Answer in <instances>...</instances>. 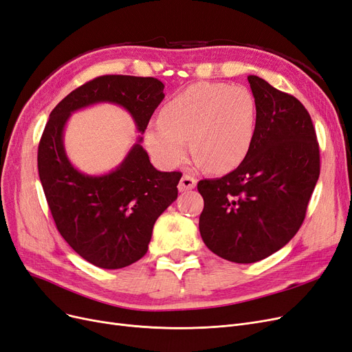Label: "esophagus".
<instances>
[{
    "instance_id": "obj_1",
    "label": "esophagus",
    "mask_w": 352,
    "mask_h": 352,
    "mask_svg": "<svg viewBox=\"0 0 352 352\" xmlns=\"http://www.w3.org/2000/svg\"><path fill=\"white\" fill-rule=\"evenodd\" d=\"M196 184H197L196 178L188 175V174H184L183 178H181V181H179V184H178V190H179V192H184V191L192 190L194 187H196Z\"/></svg>"
}]
</instances>
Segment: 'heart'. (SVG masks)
Segmentation results:
<instances>
[{
	"mask_svg": "<svg viewBox=\"0 0 352 352\" xmlns=\"http://www.w3.org/2000/svg\"><path fill=\"white\" fill-rule=\"evenodd\" d=\"M256 129V102L245 87L199 82L169 100L146 127V145L164 168L183 162L187 139L194 164L223 174L248 155Z\"/></svg>",
	"mask_w": 352,
	"mask_h": 352,
	"instance_id": "obj_1",
	"label": "heart"
}]
</instances>
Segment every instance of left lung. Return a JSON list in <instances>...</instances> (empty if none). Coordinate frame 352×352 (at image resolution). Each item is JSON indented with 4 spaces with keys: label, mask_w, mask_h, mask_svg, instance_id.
Instances as JSON below:
<instances>
[{
    "label": "left lung",
    "mask_w": 352,
    "mask_h": 352,
    "mask_svg": "<svg viewBox=\"0 0 352 352\" xmlns=\"http://www.w3.org/2000/svg\"><path fill=\"white\" fill-rule=\"evenodd\" d=\"M248 81L256 102L251 149L232 173L197 184L203 242L238 264L261 261L290 242L320 173L319 143L303 104L256 75Z\"/></svg>",
    "instance_id": "left-lung-1"
}]
</instances>
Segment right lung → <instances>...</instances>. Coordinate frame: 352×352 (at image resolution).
Listing matches in <instances>:
<instances>
[{"mask_svg":"<svg viewBox=\"0 0 352 352\" xmlns=\"http://www.w3.org/2000/svg\"><path fill=\"white\" fill-rule=\"evenodd\" d=\"M164 87L152 76L102 75L65 97L45 126L37 168L50 213L62 238L96 267L123 268L146 254L156 219L175 201L183 174L153 168L142 138L109 174H82L65 152V124L76 110L111 102L130 113L143 135Z\"/></svg>","mask_w":352,"mask_h":352,"instance_id":"1","label":"right lung"}]
</instances>
